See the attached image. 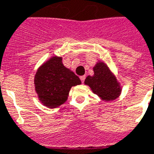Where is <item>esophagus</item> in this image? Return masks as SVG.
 Here are the masks:
<instances>
[{
  "instance_id": "esophagus-1",
  "label": "esophagus",
  "mask_w": 154,
  "mask_h": 154,
  "mask_svg": "<svg viewBox=\"0 0 154 154\" xmlns=\"http://www.w3.org/2000/svg\"><path fill=\"white\" fill-rule=\"evenodd\" d=\"M79 78H80V79H81V82H82V83H84V82H85V75L80 76Z\"/></svg>"
}]
</instances>
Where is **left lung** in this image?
I'll list each match as a JSON object with an SVG mask.
<instances>
[{"mask_svg":"<svg viewBox=\"0 0 154 154\" xmlns=\"http://www.w3.org/2000/svg\"><path fill=\"white\" fill-rule=\"evenodd\" d=\"M94 75L85 79V85H88L102 100L112 101L117 98L122 93V87L108 66L98 61L94 67Z\"/></svg>","mask_w":154,"mask_h":154,"instance_id":"left-lung-1","label":"left lung"}]
</instances>
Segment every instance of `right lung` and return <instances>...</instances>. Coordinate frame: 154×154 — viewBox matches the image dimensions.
Here are the masks:
<instances>
[{
  "label": "right lung",
  "instance_id": "add662e5",
  "mask_svg": "<svg viewBox=\"0 0 154 154\" xmlns=\"http://www.w3.org/2000/svg\"><path fill=\"white\" fill-rule=\"evenodd\" d=\"M80 84L79 78L64 66L60 57H51L39 67L34 76L35 91L39 100L49 108L66 103L71 87Z\"/></svg>",
  "mask_w": 154,
  "mask_h": 154
}]
</instances>
